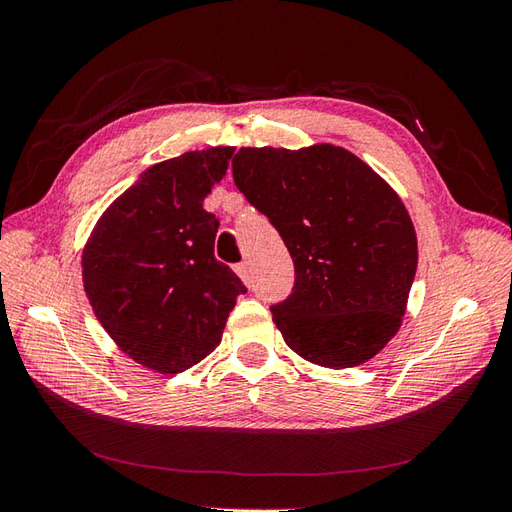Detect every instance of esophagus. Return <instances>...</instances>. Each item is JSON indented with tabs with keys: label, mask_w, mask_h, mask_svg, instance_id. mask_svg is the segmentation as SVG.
<instances>
[{
	"label": "esophagus",
	"mask_w": 512,
	"mask_h": 512,
	"mask_svg": "<svg viewBox=\"0 0 512 512\" xmlns=\"http://www.w3.org/2000/svg\"><path fill=\"white\" fill-rule=\"evenodd\" d=\"M235 271L245 284H250V262H247V260L239 262V265H235Z\"/></svg>",
	"instance_id": "esophagus-1"
}]
</instances>
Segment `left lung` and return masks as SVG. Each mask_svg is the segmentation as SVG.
Returning a JSON list of instances; mask_svg holds the SVG:
<instances>
[{
    "label": "left lung",
    "mask_w": 512,
    "mask_h": 512,
    "mask_svg": "<svg viewBox=\"0 0 512 512\" xmlns=\"http://www.w3.org/2000/svg\"><path fill=\"white\" fill-rule=\"evenodd\" d=\"M232 179L294 262L292 292L271 305L284 342L333 369L378 354L399 329L418 262L412 220L389 183L333 145L243 147Z\"/></svg>",
    "instance_id": "obj_1"
}]
</instances>
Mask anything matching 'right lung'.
Returning <instances> with one entry per match:
<instances>
[{
	"label": "right lung",
	"mask_w": 512,
	"mask_h": 512,
	"mask_svg": "<svg viewBox=\"0 0 512 512\" xmlns=\"http://www.w3.org/2000/svg\"><path fill=\"white\" fill-rule=\"evenodd\" d=\"M235 147L149 166L104 211L83 252V282L106 333L136 363L181 374L218 348L247 288L213 256L220 220L203 209Z\"/></svg>",
	"instance_id": "right-lung-1"
}]
</instances>
